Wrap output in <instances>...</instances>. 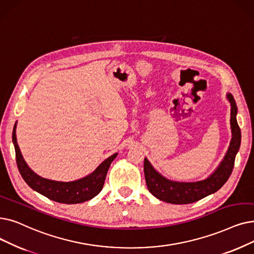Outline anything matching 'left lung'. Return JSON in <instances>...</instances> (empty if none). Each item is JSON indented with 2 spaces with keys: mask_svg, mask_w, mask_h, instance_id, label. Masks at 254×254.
Here are the masks:
<instances>
[{
  "mask_svg": "<svg viewBox=\"0 0 254 254\" xmlns=\"http://www.w3.org/2000/svg\"><path fill=\"white\" fill-rule=\"evenodd\" d=\"M230 104L231 141L227 152L216 170L208 178L198 182H176L165 178L144 159V175L148 191L158 199L172 204H188L217 192L227 182L235 166L241 145V129L237 123L238 108L233 94H226Z\"/></svg>",
  "mask_w": 254,
  "mask_h": 254,
  "instance_id": "1",
  "label": "left lung"
}]
</instances>
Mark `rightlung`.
Here are the masks:
<instances>
[{"mask_svg": "<svg viewBox=\"0 0 254 254\" xmlns=\"http://www.w3.org/2000/svg\"><path fill=\"white\" fill-rule=\"evenodd\" d=\"M16 124L17 121L12 131V142L15 149L16 164L21 178L24 179L30 188L48 197L51 200L67 204L81 203L90 200L102 191L107 172L110 165L117 157V152L106 159L98 165L93 172L82 179L72 182H58L45 179L33 171L24 160L16 140Z\"/></svg>", "mask_w": 254, "mask_h": 254, "instance_id": "add662e5", "label": "right lung"}]
</instances>
